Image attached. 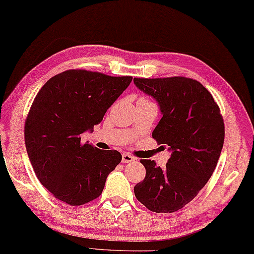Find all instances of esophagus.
<instances>
[{"label": "esophagus", "mask_w": 254, "mask_h": 254, "mask_svg": "<svg viewBox=\"0 0 254 254\" xmlns=\"http://www.w3.org/2000/svg\"><path fill=\"white\" fill-rule=\"evenodd\" d=\"M134 160H135V158L132 157V155H130V154H128V153L123 154V159H122L123 163H129V162L134 161Z\"/></svg>", "instance_id": "obj_1"}]
</instances>
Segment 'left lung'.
<instances>
[{
    "label": "left lung",
    "mask_w": 254,
    "mask_h": 254,
    "mask_svg": "<svg viewBox=\"0 0 254 254\" xmlns=\"http://www.w3.org/2000/svg\"><path fill=\"white\" fill-rule=\"evenodd\" d=\"M134 84L158 102L162 118L152 137L171 152L165 168L140 160L146 175L134 187L135 196L153 212L178 211L216 169L225 138L219 107L208 89L190 78H134Z\"/></svg>",
    "instance_id": "8db88e82"
}]
</instances>
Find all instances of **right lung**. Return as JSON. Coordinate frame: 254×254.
<instances>
[{"mask_svg":"<svg viewBox=\"0 0 254 254\" xmlns=\"http://www.w3.org/2000/svg\"><path fill=\"white\" fill-rule=\"evenodd\" d=\"M131 79L72 69L50 78L37 93L25 124L26 149L38 181L60 201L95 200L122 161L118 151L83 144L80 135L102 122Z\"/></svg>","mask_w":254,"mask_h":254,"instance_id":"right-lung-1","label":"right lung"}]
</instances>
